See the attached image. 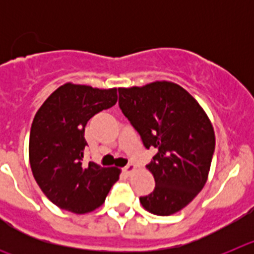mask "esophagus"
Wrapping results in <instances>:
<instances>
[{"label": "esophagus", "instance_id": "34e87169", "mask_svg": "<svg viewBox=\"0 0 254 254\" xmlns=\"http://www.w3.org/2000/svg\"><path fill=\"white\" fill-rule=\"evenodd\" d=\"M134 170H136V165H134V164H128L127 167H125V172L127 173V174H131Z\"/></svg>", "mask_w": 254, "mask_h": 254}]
</instances>
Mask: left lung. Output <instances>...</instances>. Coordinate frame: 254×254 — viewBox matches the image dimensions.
<instances>
[{
    "instance_id": "8db88e82",
    "label": "left lung",
    "mask_w": 254,
    "mask_h": 254,
    "mask_svg": "<svg viewBox=\"0 0 254 254\" xmlns=\"http://www.w3.org/2000/svg\"><path fill=\"white\" fill-rule=\"evenodd\" d=\"M118 91L122 113L143 146L158 150L146 167L155 190L141 197V205L159 216L176 214L207 182L215 150L212 123L199 103L176 82L154 81Z\"/></svg>"
}]
</instances>
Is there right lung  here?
I'll list each match as a JSON object with an SVG mask.
<instances>
[{
	"instance_id": "1",
	"label": "right lung",
	"mask_w": 254,
	"mask_h": 254,
	"mask_svg": "<svg viewBox=\"0 0 254 254\" xmlns=\"http://www.w3.org/2000/svg\"><path fill=\"white\" fill-rule=\"evenodd\" d=\"M117 87L98 89L66 82L42 104L31 123L29 161L35 182L49 201L82 215L104 203L121 169L82 161L85 126L94 114L117 103Z\"/></svg>"
}]
</instances>
